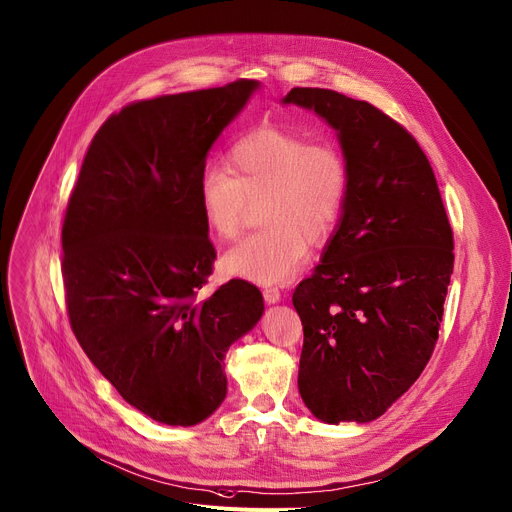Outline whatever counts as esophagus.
Wrapping results in <instances>:
<instances>
[{
    "instance_id": "obj_1",
    "label": "esophagus",
    "mask_w": 512,
    "mask_h": 512,
    "mask_svg": "<svg viewBox=\"0 0 512 512\" xmlns=\"http://www.w3.org/2000/svg\"><path fill=\"white\" fill-rule=\"evenodd\" d=\"M262 295H264L266 304H279L281 302V291L277 287H266L262 291Z\"/></svg>"
}]
</instances>
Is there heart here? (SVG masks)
Instances as JSON below:
<instances>
[{"label":"heart","mask_w":512,"mask_h":512,"mask_svg":"<svg viewBox=\"0 0 512 512\" xmlns=\"http://www.w3.org/2000/svg\"><path fill=\"white\" fill-rule=\"evenodd\" d=\"M229 169L208 165L198 177V204L217 239L242 231L252 202H260L264 231L221 258L223 273L258 285L289 283L308 260L310 242L335 231L349 194V165L333 142L262 126L239 138Z\"/></svg>","instance_id":"obj_1"}]
</instances>
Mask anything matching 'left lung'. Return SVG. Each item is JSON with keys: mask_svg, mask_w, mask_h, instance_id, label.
Here are the masks:
<instances>
[{"mask_svg": "<svg viewBox=\"0 0 512 512\" xmlns=\"http://www.w3.org/2000/svg\"><path fill=\"white\" fill-rule=\"evenodd\" d=\"M281 103L322 117L349 165L343 215L293 293L304 324L299 395L324 424H368L434 351L453 229L428 157L395 119L326 88H291Z\"/></svg>", "mask_w": 512, "mask_h": 512, "instance_id": "obj_1", "label": "left lung"}]
</instances>
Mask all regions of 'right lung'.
<instances>
[{
	"label": "right lung",
	"mask_w": 512,
	"mask_h": 512,
	"mask_svg": "<svg viewBox=\"0 0 512 512\" xmlns=\"http://www.w3.org/2000/svg\"><path fill=\"white\" fill-rule=\"evenodd\" d=\"M258 80L140 101L90 142L62 229L74 335L132 407L196 426L227 395L225 353L258 324L262 293L233 279L198 299L217 252L198 177Z\"/></svg>",
	"instance_id": "1"
}]
</instances>
